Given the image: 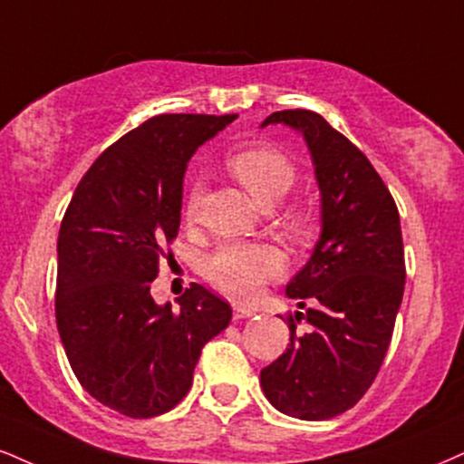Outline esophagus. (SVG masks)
<instances>
[{
  "mask_svg": "<svg viewBox=\"0 0 464 464\" xmlns=\"http://www.w3.org/2000/svg\"><path fill=\"white\" fill-rule=\"evenodd\" d=\"M250 315H255V309L244 304H233V320H246Z\"/></svg>",
  "mask_w": 464,
  "mask_h": 464,
  "instance_id": "1",
  "label": "esophagus"
}]
</instances>
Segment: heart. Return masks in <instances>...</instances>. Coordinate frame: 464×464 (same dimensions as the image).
<instances>
[{
	"instance_id": "heart-1",
	"label": "heart",
	"mask_w": 464,
	"mask_h": 464,
	"mask_svg": "<svg viewBox=\"0 0 464 464\" xmlns=\"http://www.w3.org/2000/svg\"><path fill=\"white\" fill-rule=\"evenodd\" d=\"M231 175L248 189L261 208H275L295 181V166L283 150L256 144L233 153L227 161ZM203 200V183L194 181L186 198V218L197 216ZM278 220L294 236L309 233V214L304 209L283 208ZM283 256L267 244H228L205 261V275L218 289L237 300H250L267 281L283 275Z\"/></svg>"
}]
</instances>
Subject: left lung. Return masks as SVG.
<instances>
[{
	"label": "left lung",
	"mask_w": 464,
	"mask_h": 464,
	"mask_svg": "<svg viewBox=\"0 0 464 464\" xmlns=\"http://www.w3.org/2000/svg\"><path fill=\"white\" fill-rule=\"evenodd\" d=\"M303 133L322 200L314 255L287 283L300 300L287 317L292 339L261 370V389L276 411L306 421L333 420L365 395L381 370L404 294L400 214L370 160L317 111L283 110L261 122ZM304 319L310 328L295 333Z\"/></svg>",
	"instance_id": "8db88e82"
}]
</instances>
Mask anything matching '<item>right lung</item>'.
I'll list each match as a JSON object with an SVG mask.
<instances>
[{
	"label": "right lung",
	"instance_id": "obj_1",
	"mask_svg": "<svg viewBox=\"0 0 464 464\" xmlns=\"http://www.w3.org/2000/svg\"><path fill=\"white\" fill-rule=\"evenodd\" d=\"M236 114H160L119 138L82 177L60 225L55 322L72 373L94 400L133 420L186 398L203 345L231 306L192 283L158 304L150 281L181 222L183 175Z\"/></svg>",
	"mask_w": 464,
	"mask_h": 464
}]
</instances>
